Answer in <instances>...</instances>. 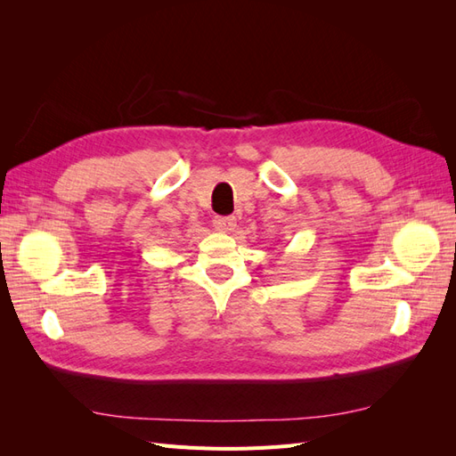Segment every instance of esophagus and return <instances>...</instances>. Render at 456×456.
I'll return each mask as SVG.
<instances>
[{"instance_id":"esophagus-1","label":"esophagus","mask_w":456,"mask_h":456,"mask_svg":"<svg viewBox=\"0 0 456 456\" xmlns=\"http://www.w3.org/2000/svg\"><path fill=\"white\" fill-rule=\"evenodd\" d=\"M213 226H215V230L224 232V233L233 232V228H236V218H233V216H216L213 220Z\"/></svg>"}]
</instances>
